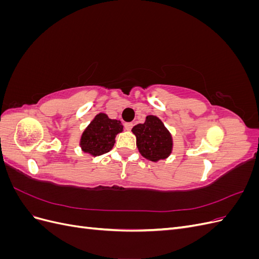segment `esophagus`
I'll return each mask as SVG.
<instances>
[{"mask_svg":"<svg viewBox=\"0 0 259 259\" xmlns=\"http://www.w3.org/2000/svg\"><path fill=\"white\" fill-rule=\"evenodd\" d=\"M133 125H134V124H133L132 122H130V123H125L124 126H125V128H126L127 131H131L133 128Z\"/></svg>","mask_w":259,"mask_h":259,"instance_id":"esophagus-1","label":"esophagus"}]
</instances>
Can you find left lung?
Instances as JSON below:
<instances>
[{
  "mask_svg": "<svg viewBox=\"0 0 259 259\" xmlns=\"http://www.w3.org/2000/svg\"><path fill=\"white\" fill-rule=\"evenodd\" d=\"M132 132L140 154L149 161L166 159L173 150V138L158 116L148 115L145 123L135 125Z\"/></svg>",
  "mask_w": 259,
  "mask_h": 259,
  "instance_id": "8db88e82",
  "label": "left lung"
}]
</instances>
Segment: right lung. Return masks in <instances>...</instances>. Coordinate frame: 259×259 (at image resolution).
I'll use <instances>...</instances> for the list:
<instances>
[{
  "instance_id": "obj_1",
  "label": "right lung",
  "mask_w": 259,
  "mask_h": 259,
  "mask_svg": "<svg viewBox=\"0 0 259 259\" xmlns=\"http://www.w3.org/2000/svg\"><path fill=\"white\" fill-rule=\"evenodd\" d=\"M123 132L121 121L112 120L105 113H98L83 132L80 147L83 152L93 156L101 155L111 150L115 136Z\"/></svg>"
}]
</instances>
